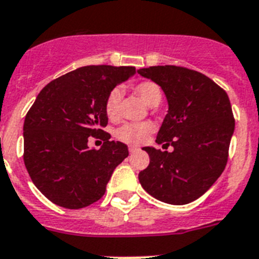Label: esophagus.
<instances>
[{
    "mask_svg": "<svg viewBox=\"0 0 259 259\" xmlns=\"http://www.w3.org/2000/svg\"><path fill=\"white\" fill-rule=\"evenodd\" d=\"M139 151V148L136 147V146H129V152L130 154H134V152Z\"/></svg>",
    "mask_w": 259,
    "mask_h": 259,
    "instance_id": "esophagus-1",
    "label": "esophagus"
}]
</instances>
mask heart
<instances>
[{"mask_svg": "<svg viewBox=\"0 0 259 259\" xmlns=\"http://www.w3.org/2000/svg\"><path fill=\"white\" fill-rule=\"evenodd\" d=\"M134 92L150 107H156L163 98L161 89L152 80H142L137 83L134 86ZM121 100H122V91L120 89H113L108 94L105 100V114L109 120H117L120 116ZM152 130L154 125L151 122L125 123L117 129L116 137L129 145H141L151 134Z\"/></svg>", "mask_w": 259, "mask_h": 259, "instance_id": "b5f03b06", "label": "heart"}]
</instances>
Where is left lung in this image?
Listing matches in <instances>:
<instances>
[{
    "mask_svg": "<svg viewBox=\"0 0 259 259\" xmlns=\"http://www.w3.org/2000/svg\"><path fill=\"white\" fill-rule=\"evenodd\" d=\"M139 75L151 79L167 98L156 143L173 151L143 147L150 164L138 175L148 194L169 204H186L203 195L226 168L235 132L228 95L208 76L180 66H150Z\"/></svg>",
    "mask_w": 259,
    "mask_h": 259,
    "instance_id": "obj_1",
    "label": "left lung"
}]
</instances>
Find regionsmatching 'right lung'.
I'll list each match as a JSON object with an SVG mask.
<instances>
[{
  "label": "right lung",
  "mask_w": 259,
  "mask_h": 259,
  "mask_svg": "<svg viewBox=\"0 0 259 259\" xmlns=\"http://www.w3.org/2000/svg\"><path fill=\"white\" fill-rule=\"evenodd\" d=\"M136 74L133 66H83L52 80L36 98L23 125L24 165L49 201L82 208L104 195L114 168L127 157V146L109 141L105 100ZM90 136L102 138L99 150Z\"/></svg>",
  "instance_id": "right-lung-1"
}]
</instances>
